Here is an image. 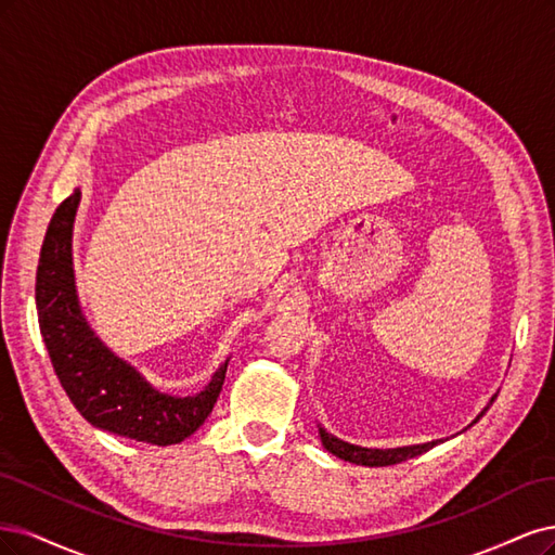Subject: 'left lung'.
I'll list each match as a JSON object with an SVG mask.
<instances>
[{"label": "left lung", "mask_w": 555, "mask_h": 555, "mask_svg": "<svg viewBox=\"0 0 555 555\" xmlns=\"http://www.w3.org/2000/svg\"><path fill=\"white\" fill-rule=\"evenodd\" d=\"M493 403V399H491ZM489 403V405H491ZM489 405L481 410V413L477 415V420L487 413ZM475 420V422H477ZM318 434H320V440H323L325 450L332 452L334 456L344 459V461H350V463H357V466H369V468H383V466H395V463H401V461H408L413 456H420L424 452L431 450V447H436L440 440H434V442H424V444H410V447H395V450H371V447H360V444H350L341 438H336L332 434H327L323 426H318Z\"/></svg>", "instance_id": "left-lung-1"}]
</instances>
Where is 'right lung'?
<instances>
[{"label": "right lung", "mask_w": 555, "mask_h": 555, "mask_svg": "<svg viewBox=\"0 0 555 555\" xmlns=\"http://www.w3.org/2000/svg\"><path fill=\"white\" fill-rule=\"evenodd\" d=\"M80 189L55 209L37 270V311L52 369L78 413L101 431L150 444H177L198 431L225 380V360L203 391L172 397L147 383L89 327L80 309L70 256V235Z\"/></svg>", "instance_id": "add662e5"}]
</instances>
